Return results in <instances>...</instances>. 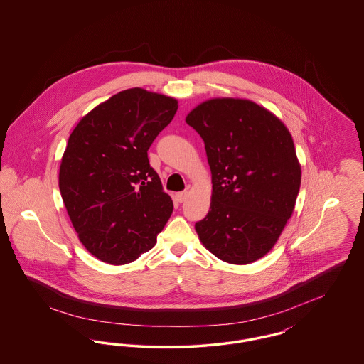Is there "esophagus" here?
I'll use <instances>...</instances> for the list:
<instances>
[{"mask_svg": "<svg viewBox=\"0 0 364 364\" xmlns=\"http://www.w3.org/2000/svg\"><path fill=\"white\" fill-rule=\"evenodd\" d=\"M187 195H188V192H187V191L177 192V193H176V200H177L178 203H183V202L187 199Z\"/></svg>", "mask_w": 364, "mask_h": 364, "instance_id": "1", "label": "esophagus"}]
</instances>
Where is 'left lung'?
<instances>
[{"mask_svg": "<svg viewBox=\"0 0 364 364\" xmlns=\"http://www.w3.org/2000/svg\"><path fill=\"white\" fill-rule=\"evenodd\" d=\"M186 122L205 141L213 193L195 224L218 259L247 264L266 255L294 213L301 171L281 120L247 100L215 98Z\"/></svg>", "mask_w": 364, "mask_h": 364, "instance_id": "1", "label": "left lung"}]
</instances>
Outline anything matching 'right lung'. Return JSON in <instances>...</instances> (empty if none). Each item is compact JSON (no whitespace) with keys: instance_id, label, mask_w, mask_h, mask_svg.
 <instances>
[{"instance_id":"add662e5","label":"right lung","mask_w":364,"mask_h":364,"mask_svg":"<svg viewBox=\"0 0 364 364\" xmlns=\"http://www.w3.org/2000/svg\"><path fill=\"white\" fill-rule=\"evenodd\" d=\"M177 107L174 98L129 88L98 105L72 131L58 187L79 240L98 259H138L168 223L173 202L147 151Z\"/></svg>"}]
</instances>
